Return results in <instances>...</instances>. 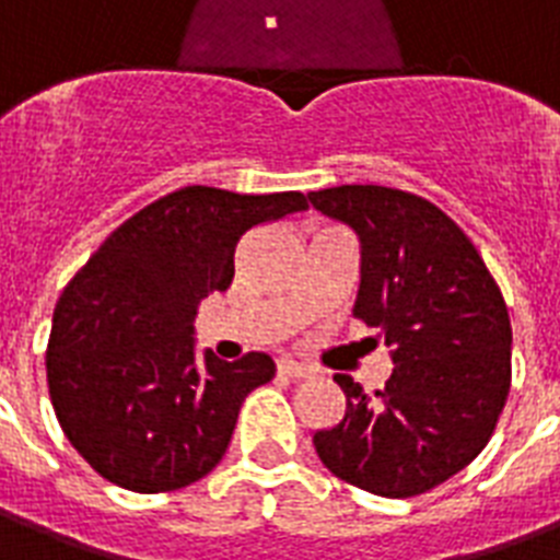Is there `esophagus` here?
<instances>
[{"label":"esophagus","instance_id":"34e87169","mask_svg":"<svg viewBox=\"0 0 560 560\" xmlns=\"http://www.w3.org/2000/svg\"><path fill=\"white\" fill-rule=\"evenodd\" d=\"M276 368H279L281 376H293V380H302V376L313 374V368L302 365V362H295V359H279V362H276Z\"/></svg>","mask_w":560,"mask_h":560}]
</instances>
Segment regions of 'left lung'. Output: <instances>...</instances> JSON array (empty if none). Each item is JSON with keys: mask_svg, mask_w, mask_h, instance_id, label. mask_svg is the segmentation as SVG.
<instances>
[{"mask_svg": "<svg viewBox=\"0 0 560 560\" xmlns=\"http://www.w3.org/2000/svg\"><path fill=\"white\" fill-rule=\"evenodd\" d=\"M359 235L353 316L376 327L394 371L380 390L336 374L345 417L316 431L345 483L413 498L466 469L492 438L512 383V325L477 247L420 195L345 184L307 195Z\"/></svg>", "mask_w": 560, "mask_h": 560, "instance_id": "8db88e82", "label": "left lung"}]
</instances>
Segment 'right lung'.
Returning a JSON list of instances; mask_svg holds the SVG:
<instances>
[{
	"label": "right lung",
	"instance_id": "add662e5",
	"mask_svg": "<svg viewBox=\"0 0 560 560\" xmlns=\"http://www.w3.org/2000/svg\"><path fill=\"white\" fill-rule=\"evenodd\" d=\"M302 209V192L184 186L117 226L68 281L45 371L59 425L97 475L154 494L215 469L241 402L276 362L198 357L195 313L233 284L241 235Z\"/></svg>",
	"mask_w": 560,
	"mask_h": 560
}]
</instances>
